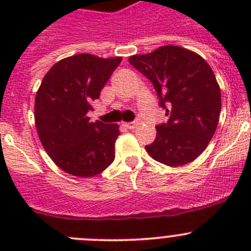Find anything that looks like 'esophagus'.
I'll list each match as a JSON object with an SVG mask.
<instances>
[{"label": "esophagus", "mask_w": 251, "mask_h": 251, "mask_svg": "<svg viewBox=\"0 0 251 251\" xmlns=\"http://www.w3.org/2000/svg\"><path fill=\"white\" fill-rule=\"evenodd\" d=\"M123 126L126 128H128V129H134V128L138 126V123H137V122H129V123H124Z\"/></svg>", "instance_id": "1"}]
</instances>
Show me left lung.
Segmentation results:
<instances>
[{"label": "left lung", "instance_id": "left-lung-1", "mask_svg": "<svg viewBox=\"0 0 251 251\" xmlns=\"http://www.w3.org/2000/svg\"><path fill=\"white\" fill-rule=\"evenodd\" d=\"M154 86L167 123L146 150L163 165L192 162L207 147L221 112V92L210 65L194 51L174 45L128 59Z\"/></svg>", "mask_w": 251, "mask_h": 251}]
</instances>
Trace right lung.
I'll return each instance as SVG.
<instances>
[{
	"instance_id": "1",
	"label": "right lung",
	"mask_w": 251,
	"mask_h": 251,
	"mask_svg": "<svg viewBox=\"0 0 251 251\" xmlns=\"http://www.w3.org/2000/svg\"><path fill=\"white\" fill-rule=\"evenodd\" d=\"M79 54L60 60L44 76L35 98V123L46 153L66 174L93 177L114 161L118 124L90 122L88 112L121 64Z\"/></svg>"
}]
</instances>
